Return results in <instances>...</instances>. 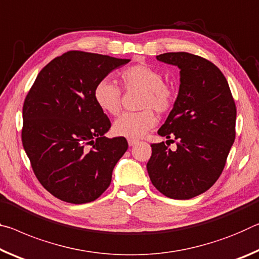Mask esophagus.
<instances>
[{"label": "esophagus", "instance_id": "esophagus-1", "mask_svg": "<svg viewBox=\"0 0 259 259\" xmlns=\"http://www.w3.org/2000/svg\"><path fill=\"white\" fill-rule=\"evenodd\" d=\"M139 143V140H135V139H128V146L130 147H133Z\"/></svg>", "mask_w": 259, "mask_h": 259}]
</instances>
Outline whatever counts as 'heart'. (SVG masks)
Segmentation results:
<instances>
[{"label":"heart","instance_id":"obj_1","mask_svg":"<svg viewBox=\"0 0 259 259\" xmlns=\"http://www.w3.org/2000/svg\"><path fill=\"white\" fill-rule=\"evenodd\" d=\"M121 82L126 90L142 91L140 112H125L113 122V132L118 137L139 139L157 122V117L152 109L159 113L166 112L175 101L172 87L163 81L160 72L148 64H137L127 67L120 73ZM94 101L102 111L117 114L121 108L120 88L105 78L96 83Z\"/></svg>","mask_w":259,"mask_h":259}]
</instances>
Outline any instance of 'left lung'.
I'll return each mask as SVG.
<instances>
[{"label": "left lung", "instance_id": "obj_1", "mask_svg": "<svg viewBox=\"0 0 259 259\" xmlns=\"http://www.w3.org/2000/svg\"><path fill=\"white\" fill-rule=\"evenodd\" d=\"M156 58L180 70L177 100L158 130L160 137L178 142L175 151L164 142L151 145L148 175L165 196L189 200L212 187L222 175L235 140V103L226 78L207 59L188 53Z\"/></svg>", "mask_w": 259, "mask_h": 259}]
</instances>
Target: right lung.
<instances>
[{
  "label": "right lung",
  "mask_w": 259,
  "mask_h": 259,
  "mask_svg": "<svg viewBox=\"0 0 259 259\" xmlns=\"http://www.w3.org/2000/svg\"><path fill=\"white\" fill-rule=\"evenodd\" d=\"M131 59L67 52L40 71L23 107L22 140L40 184L59 200L95 201L111 184L128 143L108 139L109 118L94 101L96 83Z\"/></svg>",
  "instance_id": "obj_1"
}]
</instances>
